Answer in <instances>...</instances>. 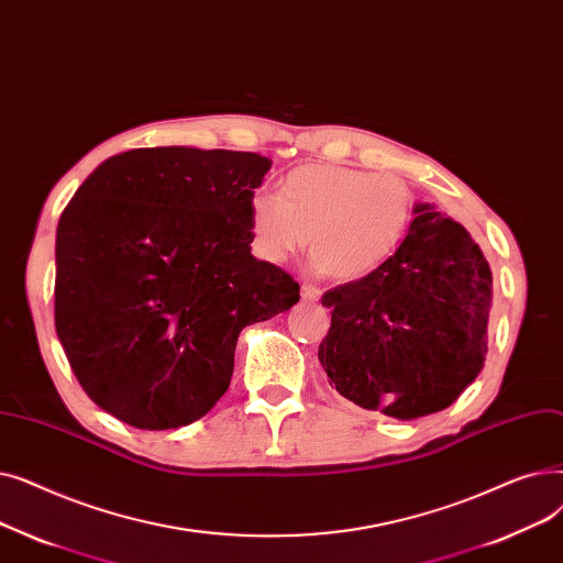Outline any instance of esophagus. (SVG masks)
<instances>
[{"label":"esophagus","mask_w":563,"mask_h":563,"mask_svg":"<svg viewBox=\"0 0 563 563\" xmlns=\"http://www.w3.org/2000/svg\"><path fill=\"white\" fill-rule=\"evenodd\" d=\"M320 298V288L311 286V284H302V300L305 302H318Z\"/></svg>","instance_id":"34e87169"}]
</instances>
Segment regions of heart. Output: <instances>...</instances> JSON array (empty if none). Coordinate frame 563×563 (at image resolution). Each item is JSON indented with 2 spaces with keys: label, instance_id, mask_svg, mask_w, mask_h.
<instances>
[{
  "label": "heart",
  "instance_id": "heart-1",
  "mask_svg": "<svg viewBox=\"0 0 563 563\" xmlns=\"http://www.w3.org/2000/svg\"><path fill=\"white\" fill-rule=\"evenodd\" d=\"M247 212L252 245L263 261L282 263L309 240L316 267L334 279H360L404 240L412 197L389 174L307 165L279 180V195L256 190Z\"/></svg>",
  "mask_w": 563,
  "mask_h": 563
}]
</instances>
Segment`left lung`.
Returning <instances> with one entry per match:
<instances>
[{
    "mask_svg": "<svg viewBox=\"0 0 563 563\" xmlns=\"http://www.w3.org/2000/svg\"><path fill=\"white\" fill-rule=\"evenodd\" d=\"M332 325L318 345L330 385L394 419L440 412L484 368L493 307L490 265L431 203L376 271L323 296Z\"/></svg>",
    "mask_w": 563,
    "mask_h": 563,
    "instance_id": "left-lung-1",
    "label": "left lung"
}]
</instances>
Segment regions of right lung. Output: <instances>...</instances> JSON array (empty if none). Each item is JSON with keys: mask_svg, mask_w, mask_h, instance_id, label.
Returning <instances> with one entry per match:
<instances>
[{"mask_svg": "<svg viewBox=\"0 0 563 563\" xmlns=\"http://www.w3.org/2000/svg\"><path fill=\"white\" fill-rule=\"evenodd\" d=\"M258 153H119L79 185L57 227L55 325L77 383L142 431L201 419L224 396L243 328L300 300L252 256Z\"/></svg>", "mask_w": 563, "mask_h": 563, "instance_id": "right-lung-1", "label": "right lung"}]
</instances>
